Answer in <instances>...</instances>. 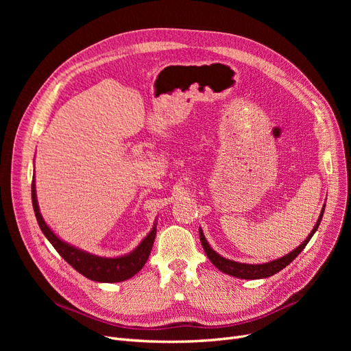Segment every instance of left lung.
<instances>
[{
    "label": "left lung",
    "mask_w": 351,
    "mask_h": 351,
    "mask_svg": "<svg viewBox=\"0 0 351 351\" xmlns=\"http://www.w3.org/2000/svg\"><path fill=\"white\" fill-rule=\"evenodd\" d=\"M324 208L326 204L322 208L320 216L317 219V222L315 225V228L311 229V232L308 233V236L304 239V242H302L296 249H293L291 252H289L287 254L279 257V259H274L271 262H266V263H261V265H249V263H241V262H234L230 259H226V257L220 256L217 252H215L212 249V246L209 245V242L206 241V237L204 234V230L199 228V237H200V243L202 247H204L206 256L209 257V261L220 270L229 276H233V278L237 279H245V280H256V279H266L270 278V276L279 273L280 270H283L287 265H290L296 257L302 253V250L306 247V245L310 242V239L313 237V234L316 233V230L319 229V225L322 222V217L324 213Z\"/></svg>",
    "instance_id": "1"
}]
</instances>
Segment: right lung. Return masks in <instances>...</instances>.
Listing matches in <instances>:
<instances>
[{
    "mask_svg": "<svg viewBox=\"0 0 351 351\" xmlns=\"http://www.w3.org/2000/svg\"><path fill=\"white\" fill-rule=\"evenodd\" d=\"M31 196H32V208L35 212L36 222L40 225L44 236L48 239L49 243L53 246L65 262H68L73 269L80 271L86 279L99 282V283H118L134 278V276L143 267L147 257L151 254L155 236H156V225L158 220L155 219V223L147 233L143 241L132 250L126 254L115 256V257H105L92 254L86 250H82L77 246H73L57 234L47 225L44 220L38 199H36V188H35V165H34V179L31 185Z\"/></svg>",
    "mask_w": 351,
    "mask_h": 351,
    "instance_id": "right-lung-1",
    "label": "right lung"
}]
</instances>
